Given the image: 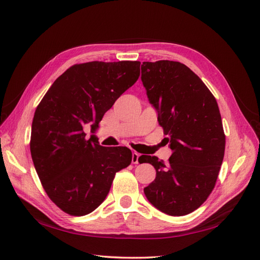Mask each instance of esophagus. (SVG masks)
<instances>
[{"instance_id": "esophagus-1", "label": "esophagus", "mask_w": 260, "mask_h": 260, "mask_svg": "<svg viewBox=\"0 0 260 260\" xmlns=\"http://www.w3.org/2000/svg\"><path fill=\"white\" fill-rule=\"evenodd\" d=\"M138 158H140V154L134 152L132 154V162L133 164H138Z\"/></svg>"}]
</instances>
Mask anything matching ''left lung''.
Instances as JSON below:
<instances>
[{
	"label": "left lung",
	"mask_w": 260,
	"mask_h": 260,
	"mask_svg": "<svg viewBox=\"0 0 260 260\" xmlns=\"http://www.w3.org/2000/svg\"><path fill=\"white\" fill-rule=\"evenodd\" d=\"M142 82L173 154L167 164L142 155L156 178L144 188L150 204L171 216L201 207L213 191L225 154L226 137L216 99L183 63L143 62Z\"/></svg>",
	"instance_id": "obj_1"
}]
</instances>
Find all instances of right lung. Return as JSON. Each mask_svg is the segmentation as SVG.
Wrapping results in <instances>:
<instances>
[{
	"label": "right lung",
	"mask_w": 260,
	"mask_h": 260,
	"mask_svg": "<svg viewBox=\"0 0 260 260\" xmlns=\"http://www.w3.org/2000/svg\"><path fill=\"white\" fill-rule=\"evenodd\" d=\"M141 62L75 64L56 78L36 107L31 155L42 186L66 214L84 216L98 208L115 174L132 162L125 146H101L83 127H99L104 114L141 74Z\"/></svg>",
	"instance_id": "add662e5"
}]
</instances>
